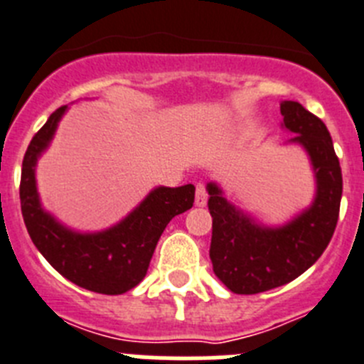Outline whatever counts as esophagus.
Wrapping results in <instances>:
<instances>
[{
    "mask_svg": "<svg viewBox=\"0 0 364 364\" xmlns=\"http://www.w3.org/2000/svg\"><path fill=\"white\" fill-rule=\"evenodd\" d=\"M196 205L198 207H205L207 205V188H205V183H198L196 185Z\"/></svg>",
    "mask_w": 364,
    "mask_h": 364,
    "instance_id": "esophagus-1",
    "label": "esophagus"
}]
</instances>
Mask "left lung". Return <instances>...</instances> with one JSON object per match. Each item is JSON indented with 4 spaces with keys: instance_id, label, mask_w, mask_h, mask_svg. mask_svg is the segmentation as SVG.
<instances>
[{
    "instance_id": "obj_1",
    "label": "left lung",
    "mask_w": 364,
    "mask_h": 364,
    "mask_svg": "<svg viewBox=\"0 0 364 364\" xmlns=\"http://www.w3.org/2000/svg\"><path fill=\"white\" fill-rule=\"evenodd\" d=\"M289 143L308 151L317 181L314 203L282 227H264L208 183L213 216L210 260L214 274L232 293L255 295L291 282L309 269L328 247L339 220L343 173L326 124L302 104H280Z\"/></svg>"
}]
</instances>
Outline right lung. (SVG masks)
I'll return each instance as SVG.
<instances>
[{
	"label": "right lung",
	"mask_w": 364,
	"mask_h": 364,
	"mask_svg": "<svg viewBox=\"0 0 364 364\" xmlns=\"http://www.w3.org/2000/svg\"><path fill=\"white\" fill-rule=\"evenodd\" d=\"M65 109L68 106H62L50 113L25 151L20 183L25 227L38 251L69 282L102 295H121L143 280L164 227L194 205L196 188L157 186L121 223L100 232H77L64 227L42 208L34 168Z\"/></svg>",
	"instance_id": "obj_1"
}]
</instances>
